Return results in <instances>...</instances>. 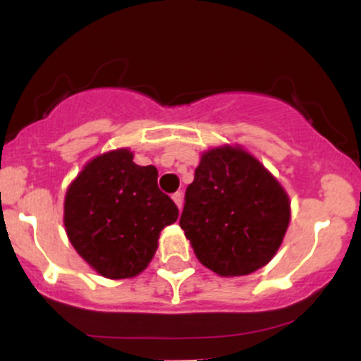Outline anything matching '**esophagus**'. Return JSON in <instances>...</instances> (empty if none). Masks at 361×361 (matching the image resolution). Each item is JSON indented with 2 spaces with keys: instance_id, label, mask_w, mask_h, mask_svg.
Instances as JSON below:
<instances>
[{
  "instance_id": "1",
  "label": "esophagus",
  "mask_w": 361,
  "mask_h": 361,
  "mask_svg": "<svg viewBox=\"0 0 361 361\" xmlns=\"http://www.w3.org/2000/svg\"><path fill=\"white\" fill-rule=\"evenodd\" d=\"M171 198H173V202H175V204H176L178 209L181 210V207H183V193H181V192L173 193Z\"/></svg>"
}]
</instances>
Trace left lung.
Masks as SVG:
<instances>
[{"mask_svg":"<svg viewBox=\"0 0 361 361\" xmlns=\"http://www.w3.org/2000/svg\"><path fill=\"white\" fill-rule=\"evenodd\" d=\"M288 222V195L256 157L231 146L204 152L180 217L204 267L221 276L259 270L279 251Z\"/></svg>","mask_w":361,"mask_h":361,"instance_id":"left-lung-1","label":"left lung"}]
</instances>
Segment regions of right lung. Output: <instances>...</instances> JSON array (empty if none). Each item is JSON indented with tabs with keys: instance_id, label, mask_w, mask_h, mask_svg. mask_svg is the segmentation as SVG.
<instances>
[{
	"instance_id": "1",
	"label": "right lung",
	"mask_w": 361,
	"mask_h": 361,
	"mask_svg": "<svg viewBox=\"0 0 361 361\" xmlns=\"http://www.w3.org/2000/svg\"><path fill=\"white\" fill-rule=\"evenodd\" d=\"M132 159L128 149L91 159L64 200V226L74 250L114 280L146 270L159 233L178 219L175 202L157 186V169Z\"/></svg>"
}]
</instances>
